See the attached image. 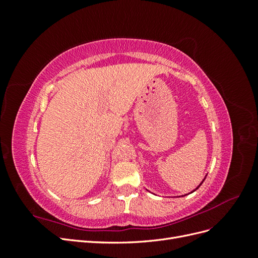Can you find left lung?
I'll use <instances>...</instances> for the list:
<instances>
[{"label": "left lung", "instance_id": "obj_1", "mask_svg": "<svg viewBox=\"0 0 258 258\" xmlns=\"http://www.w3.org/2000/svg\"><path fill=\"white\" fill-rule=\"evenodd\" d=\"M206 177H207V175H206V176H205V178H204V179H202V182H201V183H200V184H199V185H198V186H197V187H196V188H195V189H194V190H192V191H190V194H191V192H194V191H196V190H197V189H198V188H199V187H200V185H201V184H202V183H204V181H205V179H206ZM186 195H187V194H186Z\"/></svg>", "mask_w": 258, "mask_h": 258}]
</instances>
